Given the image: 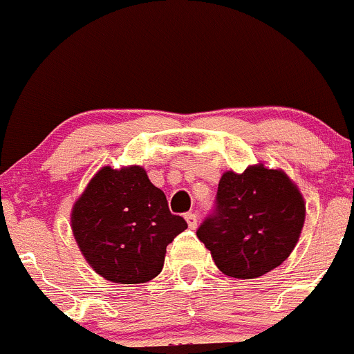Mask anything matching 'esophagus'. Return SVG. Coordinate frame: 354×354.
<instances>
[{"mask_svg": "<svg viewBox=\"0 0 354 354\" xmlns=\"http://www.w3.org/2000/svg\"><path fill=\"white\" fill-rule=\"evenodd\" d=\"M185 221H187V224H189L190 229L197 227V215H196V213H192V212L185 213Z\"/></svg>", "mask_w": 354, "mask_h": 354, "instance_id": "1", "label": "esophagus"}]
</instances>
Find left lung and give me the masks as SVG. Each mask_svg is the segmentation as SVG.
I'll list each match as a JSON object with an SVG mask.
<instances>
[{
  "instance_id": "8db88e82",
  "label": "left lung",
  "mask_w": 354,
  "mask_h": 354,
  "mask_svg": "<svg viewBox=\"0 0 354 354\" xmlns=\"http://www.w3.org/2000/svg\"><path fill=\"white\" fill-rule=\"evenodd\" d=\"M305 222L300 190L279 169L250 165L222 174L213 212L197 229L222 273L256 279L292 252Z\"/></svg>"
}]
</instances>
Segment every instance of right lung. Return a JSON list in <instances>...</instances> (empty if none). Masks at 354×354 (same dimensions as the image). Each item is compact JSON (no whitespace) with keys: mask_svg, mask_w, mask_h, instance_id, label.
Here are the masks:
<instances>
[{"mask_svg":"<svg viewBox=\"0 0 354 354\" xmlns=\"http://www.w3.org/2000/svg\"><path fill=\"white\" fill-rule=\"evenodd\" d=\"M187 229L165 194L139 165L104 167L72 209V231L82 256L104 279L141 284L162 272L165 247Z\"/></svg>","mask_w":354,"mask_h":354,"instance_id":"1","label":"right lung"}]
</instances>
